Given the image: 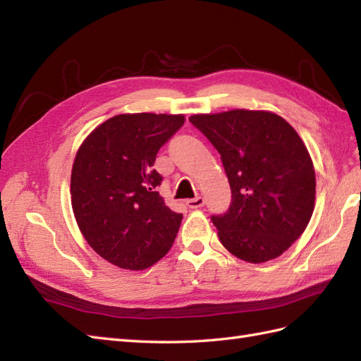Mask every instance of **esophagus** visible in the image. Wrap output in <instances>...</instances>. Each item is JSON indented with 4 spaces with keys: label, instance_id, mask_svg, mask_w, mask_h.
Here are the masks:
<instances>
[{
    "label": "esophagus",
    "instance_id": "34e87169",
    "mask_svg": "<svg viewBox=\"0 0 361 361\" xmlns=\"http://www.w3.org/2000/svg\"><path fill=\"white\" fill-rule=\"evenodd\" d=\"M186 204L189 206L190 209H198V208H202V206L204 204V198H203V197L190 198V200H188V202H186Z\"/></svg>",
    "mask_w": 361,
    "mask_h": 361
}]
</instances>
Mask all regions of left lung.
<instances>
[{"instance_id": "obj_1", "label": "left lung", "mask_w": 361, "mask_h": 361, "mask_svg": "<svg viewBox=\"0 0 361 361\" xmlns=\"http://www.w3.org/2000/svg\"><path fill=\"white\" fill-rule=\"evenodd\" d=\"M189 121L220 153L233 202L214 216L221 245L245 262L279 257L307 228L315 169L296 130L265 110L194 114Z\"/></svg>"}]
</instances>
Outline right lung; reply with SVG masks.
Returning <instances> with one entry per match:
<instances>
[{"instance_id": "1", "label": "right lung", "mask_w": 361, "mask_h": 361, "mask_svg": "<svg viewBox=\"0 0 361 361\" xmlns=\"http://www.w3.org/2000/svg\"><path fill=\"white\" fill-rule=\"evenodd\" d=\"M185 124L183 114L126 113L102 122L75 153L71 204L99 256L124 270H145L167 255L183 214L157 192V153Z\"/></svg>"}]
</instances>
